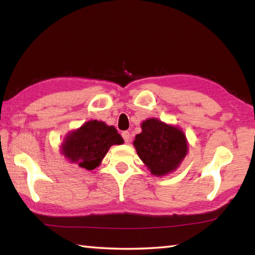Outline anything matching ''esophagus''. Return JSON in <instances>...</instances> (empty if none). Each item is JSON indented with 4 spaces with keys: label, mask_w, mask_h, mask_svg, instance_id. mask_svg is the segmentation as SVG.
I'll return each instance as SVG.
<instances>
[{
    "label": "esophagus",
    "mask_w": 255,
    "mask_h": 255,
    "mask_svg": "<svg viewBox=\"0 0 255 255\" xmlns=\"http://www.w3.org/2000/svg\"><path fill=\"white\" fill-rule=\"evenodd\" d=\"M122 134H123V138L125 140V142L130 141V133H129V131H124Z\"/></svg>",
    "instance_id": "34e87169"
}]
</instances>
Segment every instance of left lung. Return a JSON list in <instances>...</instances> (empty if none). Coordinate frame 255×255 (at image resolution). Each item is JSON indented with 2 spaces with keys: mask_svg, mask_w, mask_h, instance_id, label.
<instances>
[{
  "mask_svg": "<svg viewBox=\"0 0 255 255\" xmlns=\"http://www.w3.org/2000/svg\"><path fill=\"white\" fill-rule=\"evenodd\" d=\"M141 129L133 140V145L150 172L155 176H163L175 171L187 154L184 132L156 118L142 122Z\"/></svg>",
  "mask_w": 255,
  "mask_h": 255,
  "instance_id": "obj_1",
  "label": "left lung"
}]
</instances>
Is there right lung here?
<instances>
[{"mask_svg": "<svg viewBox=\"0 0 255 255\" xmlns=\"http://www.w3.org/2000/svg\"><path fill=\"white\" fill-rule=\"evenodd\" d=\"M123 143L124 139L115 127L107 126L103 122L90 121L68 133L61 152L71 163L91 171L101 164L112 145Z\"/></svg>", "mask_w": 255, "mask_h": 255, "instance_id": "obj_1", "label": "right lung"}]
</instances>
